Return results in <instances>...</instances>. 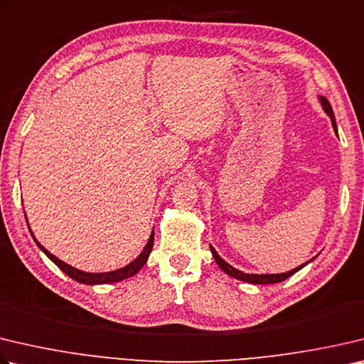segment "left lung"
<instances>
[{
	"mask_svg": "<svg viewBox=\"0 0 364 364\" xmlns=\"http://www.w3.org/2000/svg\"><path fill=\"white\" fill-rule=\"evenodd\" d=\"M318 98H320V103H321L323 109H325V113L329 116V119H331V124H333L334 132H338V125H336V117H334L331 105H329V102L326 100L325 97H318ZM210 250H211V255H213V257H215V261H216L218 266H220L228 275L234 277V279H237V280L248 282V283H255V285H270V283H280V282H283V280H287L288 277H291L293 274H296L297 270L302 269L304 266H307V262L312 261V259H310V261H307L306 264H301L299 267H296V269H293V270H288V272H283V274H261V275H259V274H245V272H242V270L232 267V266H230V264H228L226 261H224L223 257L216 253V250H215L213 247H211V245H210Z\"/></svg>",
	"mask_w": 364,
	"mask_h": 364,
	"instance_id": "1",
	"label": "left lung"
}]
</instances>
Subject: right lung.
<instances>
[{"label":"right lung","instance_id":"right-lung-1","mask_svg":"<svg viewBox=\"0 0 364 364\" xmlns=\"http://www.w3.org/2000/svg\"><path fill=\"white\" fill-rule=\"evenodd\" d=\"M31 232V229H30ZM33 235V232H31ZM33 239H35V235H33ZM36 245L41 248L44 251V255L49 257V259L55 264V266L58 269H62L65 274H67L70 279L76 280L79 283H84V285H102V283H116V282H121V280H125L129 279V277H134L138 270H140L144 264H146L148 257H149V253L151 250H153V243H154V230L151 232V237L149 240L146 243V247L143 248V251L140 255H138V257H135L134 261H132L130 264H127V266L122 267V269H117V270H111V272H102V274H92V272H84V270H79L76 267H71L70 264L63 262L62 259H58L57 256H54L52 253H49L48 250H46L41 243H39L36 239Z\"/></svg>","mask_w":364,"mask_h":364}]
</instances>
